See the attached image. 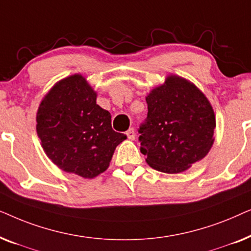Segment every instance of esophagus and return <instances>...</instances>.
Listing matches in <instances>:
<instances>
[{
  "mask_svg": "<svg viewBox=\"0 0 251 251\" xmlns=\"http://www.w3.org/2000/svg\"><path fill=\"white\" fill-rule=\"evenodd\" d=\"M126 137H128V139H130V140H133L136 138V132H135V130H133V128H130L126 130Z\"/></svg>",
  "mask_w": 251,
  "mask_h": 251,
  "instance_id": "1",
  "label": "esophagus"
}]
</instances>
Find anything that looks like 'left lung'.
Listing matches in <instances>:
<instances>
[{
  "instance_id": "8db88e82",
  "label": "left lung",
  "mask_w": 251,
  "mask_h": 251,
  "mask_svg": "<svg viewBox=\"0 0 251 251\" xmlns=\"http://www.w3.org/2000/svg\"><path fill=\"white\" fill-rule=\"evenodd\" d=\"M146 102L149 113L138 130L140 152L153 169L179 174L207 155L215 140V113L192 82L169 75Z\"/></svg>"
}]
</instances>
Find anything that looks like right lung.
<instances>
[{
	"instance_id": "obj_1",
	"label": "right lung",
	"mask_w": 251,
	"mask_h": 251,
	"mask_svg": "<svg viewBox=\"0 0 251 251\" xmlns=\"http://www.w3.org/2000/svg\"><path fill=\"white\" fill-rule=\"evenodd\" d=\"M81 74L63 78L41 101L36 131L48 157L66 173L94 178L107 169L126 138L112 129L111 114Z\"/></svg>"
}]
</instances>
